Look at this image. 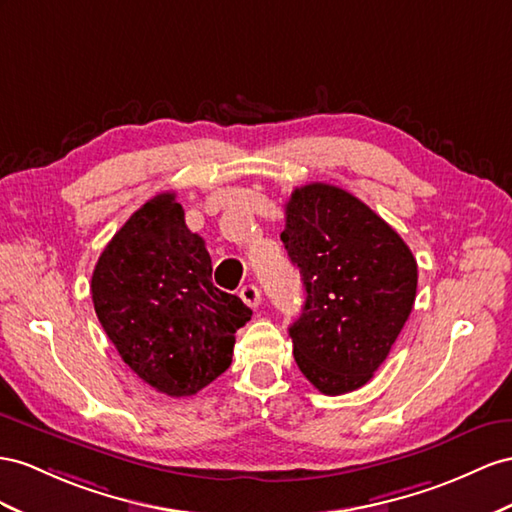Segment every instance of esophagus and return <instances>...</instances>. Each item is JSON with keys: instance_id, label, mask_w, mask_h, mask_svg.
<instances>
[{"instance_id": "esophagus-1", "label": "esophagus", "mask_w": 512, "mask_h": 512, "mask_svg": "<svg viewBox=\"0 0 512 512\" xmlns=\"http://www.w3.org/2000/svg\"><path fill=\"white\" fill-rule=\"evenodd\" d=\"M240 296H242V300H244V303H246L248 307L257 309V307L261 305V292H259V287H257L255 283L244 285L242 290H240Z\"/></svg>"}]
</instances>
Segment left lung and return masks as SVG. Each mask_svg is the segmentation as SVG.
Wrapping results in <instances>:
<instances>
[{
  "label": "left lung",
  "instance_id": "obj_1",
  "mask_svg": "<svg viewBox=\"0 0 512 512\" xmlns=\"http://www.w3.org/2000/svg\"><path fill=\"white\" fill-rule=\"evenodd\" d=\"M281 240L307 292L290 326L300 372L326 396L363 387L411 316V248L357 196L329 183L292 192Z\"/></svg>",
  "mask_w": 512,
  "mask_h": 512
}]
</instances>
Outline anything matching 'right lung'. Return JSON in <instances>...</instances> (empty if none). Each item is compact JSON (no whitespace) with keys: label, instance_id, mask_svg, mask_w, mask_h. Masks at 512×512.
I'll use <instances>...</instances> for the list:
<instances>
[{"label":"right lung","instance_id":"obj_1","mask_svg":"<svg viewBox=\"0 0 512 512\" xmlns=\"http://www.w3.org/2000/svg\"><path fill=\"white\" fill-rule=\"evenodd\" d=\"M97 318L121 359L166 396H194L231 365L253 311L212 283V257L175 192L129 216L90 281Z\"/></svg>","mask_w":512,"mask_h":512}]
</instances>
